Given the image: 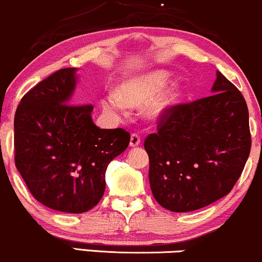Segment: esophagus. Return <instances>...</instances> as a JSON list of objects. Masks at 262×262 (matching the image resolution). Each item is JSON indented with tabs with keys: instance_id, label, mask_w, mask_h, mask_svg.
Returning <instances> with one entry per match:
<instances>
[{
	"instance_id": "1",
	"label": "esophagus",
	"mask_w": 262,
	"mask_h": 262,
	"mask_svg": "<svg viewBox=\"0 0 262 262\" xmlns=\"http://www.w3.org/2000/svg\"><path fill=\"white\" fill-rule=\"evenodd\" d=\"M140 141H141V139H140V135L139 134H137V133H133L130 135V146L132 147H135V146H138V145L140 144Z\"/></svg>"
}]
</instances>
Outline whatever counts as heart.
Listing matches in <instances>:
<instances>
[{"label": "heart", "mask_w": 262, "mask_h": 262, "mask_svg": "<svg viewBox=\"0 0 262 262\" xmlns=\"http://www.w3.org/2000/svg\"><path fill=\"white\" fill-rule=\"evenodd\" d=\"M169 73L163 69L135 74L119 83L117 93L103 97L102 107L113 116H121L125 107H138L149 97L144 112L147 117L159 118L178 103L182 96V86L178 81L165 83Z\"/></svg>", "instance_id": "b5f03b06"}]
</instances>
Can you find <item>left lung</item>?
Here are the masks:
<instances>
[{"instance_id":"left-lung-1","label":"left lung","mask_w":262,"mask_h":262,"mask_svg":"<svg viewBox=\"0 0 262 262\" xmlns=\"http://www.w3.org/2000/svg\"><path fill=\"white\" fill-rule=\"evenodd\" d=\"M212 94L176 105L147 135L154 198L173 212H189L226 196L250 154L249 111L242 93L220 72Z\"/></svg>"}]
</instances>
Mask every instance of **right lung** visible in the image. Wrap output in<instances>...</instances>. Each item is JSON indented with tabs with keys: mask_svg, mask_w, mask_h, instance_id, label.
Listing matches in <instances>:
<instances>
[{
	"mask_svg": "<svg viewBox=\"0 0 262 262\" xmlns=\"http://www.w3.org/2000/svg\"><path fill=\"white\" fill-rule=\"evenodd\" d=\"M77 68H63L28 91L14 116L15 167L50 209L86 212L105 193L108 163L128 147L124 129H100L93 105H73Z\"/></svg>",
	"mask_w": 262,
	"mask_h": 262,
	"instance_id": "obj_1",
	"label": "right lung"
}]
</instances>
